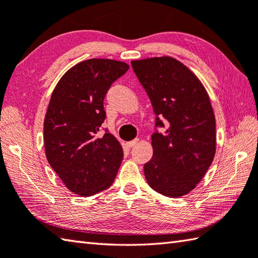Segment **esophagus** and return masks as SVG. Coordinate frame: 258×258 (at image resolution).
I'll list each match as a JSON object with an SVG mask.
<instances>
[{
  "instance_id": "1",
  "label": "esophagus",
  "mask_w": 258,
  "mask_h": 258,
  "mask_svg": "<svg viewBox=\"0 0 258 258\" xmlns=\"http://www.w3.org/2000/svg\"><path fill=\"white\" fill-rule=\"evenodd\" d=\"M139 142H140V140L139 139H135L133 141H130V142H126V146H128V148H133V146L138 145Z\"/></svg>"
}]
</instances>
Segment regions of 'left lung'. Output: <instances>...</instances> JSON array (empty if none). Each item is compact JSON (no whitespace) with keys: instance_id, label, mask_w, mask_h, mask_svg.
Masks as SVG:
<instances>
[{"instance_id":"8db88e82","label":"left lung","mask_w":258,"mask_h":258,"mask_svg":"<svg viewBox=\"0 0 258 258\" xmlns=\"http://www.w3.org/2000/svg\"><path fill=\"white\" fill-rule=\"evenodd\" d=\"M154 113L166 120L164 134H152L153 156L144 164L149 185L179 198L205 176L216 153V119L200 79L175 58L163 55L131 61ZM156 125L164 126L159 117Z\"/></svg>"}]
</instances>
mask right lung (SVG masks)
<instances>
[{"instance_id": "right-lung-1", "label": "right lung", "mask_w": 258, "mask_h": 258, "mask_svg": "<svg viewBox=\"0 0 258 258\" xmlns=\"http://www.w3.org/2000/svg\"><path fill=\"white\" fill-rule=\"evenodd\" d=\"M130 66L88 59L64 73L52 92L43 123L45 156L66 188L88 197L109 188L123 160L113 134L98 135L106 117L104 98Z\"/></svg>"}]
</instances>
